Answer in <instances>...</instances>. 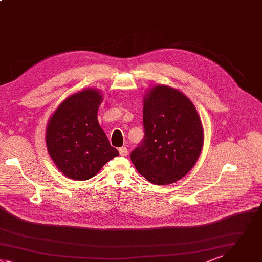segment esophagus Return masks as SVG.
<instances>
[{"label": "esophagus", "mask_w": 262, "mask_h": 262, "mask_svg": "<svg viewBox=\"0 0 262 262\" xmlns=\"http://www.w3.org/2000/svg\"><path fill=\"white\" fill-rule=\"evenodd\" d=\"M119 151H120V155L121 156H123V157H126V156H128V149H127V147H120L119 148Z\"/></svg>", "instance_id": "esophagus-1"}]
</instances>
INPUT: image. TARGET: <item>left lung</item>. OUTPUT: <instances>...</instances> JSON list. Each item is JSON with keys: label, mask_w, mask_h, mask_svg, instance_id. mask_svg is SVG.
Masks as SVG:
<instances>
[{"label": "left lung", "mask_w": 262, "mask_h": 262, "mask_svg": "<svg viewBox=\"0 0 262 262\" xmlns=\"http://www.w3.org/2000/svg\"><path fill=\"white\" fill-rule=\"evenodd\" d=\"M144 138L131 152L137 171L155 185L172 184L195 165L203 145L201 120L190 99L158 84L143 98Z\"/></svg>", "instance_id": "obj_1"}]
</instances>
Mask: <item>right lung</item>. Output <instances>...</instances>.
Here are the masks:
<instances>
[{"label":"right lung","mask_w":262,"mask_h":262,"mask_svg":"<svg viewBox=\"0 0 262 262\" xmlns=\"http://www.w3.org/2000/svg\"><path fill=\"white\" fill-rule=\"evenodd\" d=\"M102 100L100 91L83 90L65 99L48 121V154L69 179L89 180L119 155L98 123Z\"/></svg>","instance_id":"obj_1"}]
</instances>
